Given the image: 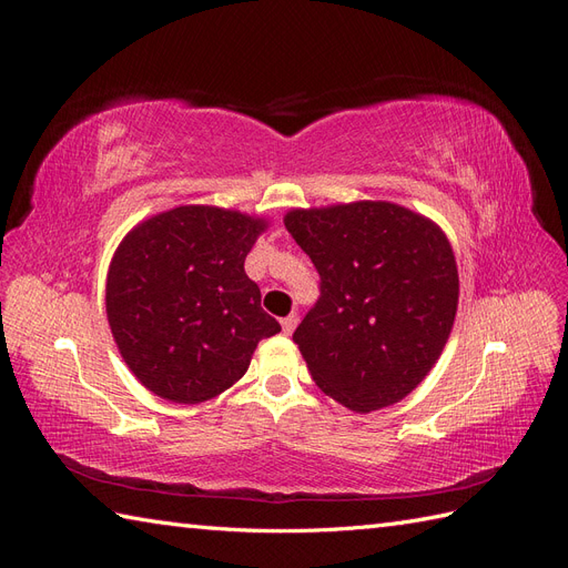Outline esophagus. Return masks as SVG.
I'll return each instance as SVG.
<instances>
[{
	"label": "esophagus",
	"mask_w": 568,
	"mask_h": 568,
	"mask_svg": "<svg viewBox=\"0 0 568 568\" xmlns=\"http://www.w3.org/2000/svg\"><path fill=\"white\" fill-rule=\"evenodd\" d=\"M296 324H298V315H286V317H282V329H284V334H294Z\"/></svg>",
	"instance_id": "1"
}]
</instances>
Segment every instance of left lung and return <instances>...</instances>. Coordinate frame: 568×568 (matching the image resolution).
Segmentation results:
<instances>
[{
	"instance_id": "left-lung-1",
	"label": "left lung",
	"mask_w": 568,
	"mask_h": 568,
	"mask_svg": "<svg viewBox=\"0 0 568 568\" xmlns=\"http://www.w3.org/2000/svg\"><path fill=\"white\" fill-rule=\"evenodd\" d=\"M284 225L320 274V298L294 332L315 384L355 412L403 400L436 365L455 322L448 239L386 201L291 211Z\"/></svg>"
}]
</instances>
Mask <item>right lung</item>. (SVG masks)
<instances>
[{"mask_svg": "<svg viewBox=\"0 0 568 568\" xmlns=\"http://www.w3.org/2000/svg\"><path fill=\"white\" fill-rule=\"evenodd\" d=\"M263 220L182 205L134 227L106 280L120 355L151 393L196 405L248 369L257 341L282 332L261 307L244 261Z\"/></svg>", "mask_w": 568, "mask_h": 568, "instance_id": "obj_1", "label": "right lung"}]
</instances>
